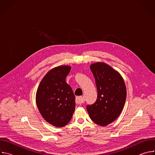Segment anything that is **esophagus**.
<instances>
[{
    "label": "esophagus",
    "mask_w": 155,
    "mask_h": 155,
    "mask_svg": "<svg viewBox=\"0 0 155 155\" xmlns=\"http://www.w3.org/2000/svg\"><path fill=\"white\" fill-rule=\"evenodd\" d=\"M75 102L77 104H81L83 103V99L81 96H77L76 99H75Z\"/></svg>",
    "instance_id": "1"
}]
</instances>
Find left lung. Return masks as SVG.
I'll list each match as a JSON object with an SVG mask.
<instances>
[{
  "label": "left lung",
  "mask_w": 155,
  "mask_h": 155,
  "mask_svg": "<svg viewBox=\"0 0 155 155\" xmlns=\"http://www.w3.org/2000/svg\"><path fill=\"white\" fill-rule=\"evenodd\" d=\"M97 91L96 101L86 106L90 118L105 126L120 115L126 99V88L121 75L110 65L96 62L90 65Z\"/></svg>",
  "instance_id": "obj_1"
}]
</instances>
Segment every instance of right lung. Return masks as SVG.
I'll return each instance as SVG.
<instances>
[{"instance_id":"1","label":"right lung","mask_w":155,"mask_h":155,"mask_svg":"<svg viewBox=\"0 0 155 155\" xmlns=\"http://www.w3.org/2000/svg\"><path fill=\"white\" fill-rule=\"evenodd\" d=\"M71 68L61 65L50 71L41 80L36 94V103L43 118L58 127L67 125L75 108L72 87L65 81Z\"/></svg>"}]
</instances>
